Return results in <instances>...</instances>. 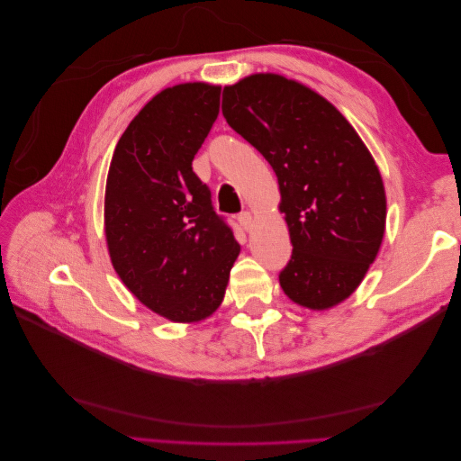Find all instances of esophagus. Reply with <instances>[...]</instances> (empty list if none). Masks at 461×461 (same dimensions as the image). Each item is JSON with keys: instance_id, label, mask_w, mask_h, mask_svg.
I'll list each match as a JSON object with an SVG mask.
<instances>
[{"instance_id": "obj_1", "label": "esophagus", "mask_w": 461, "mask_h": 461, "mask_svg": "<svg viewBox=\"0 0 461 461\" xmlns=\"http://www.w3.org/2000/svg\"><path fill=\"white\" fill-rule=\"evenodd\" d=\"M239 221H240V227L248 232V230H252V227H254V215L249 213V212H242L240 215H239Z\"/></svg>"}]
</instances>
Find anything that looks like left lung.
I'll use <instances>...</instances> for the list:
<instances>
[{
    "instance_id": "left-lung-1",
    "label": "left lung",
    "mask_w": 461,
    "mask_h": 461,
    "mask_svg": "<svg viewBox=\"0 0 461 461\" xmlns=\"http://www.w3.org/2000/svg\"><path fill=\"white\" fill-rule=\"evenodd\" d=\"M222 115L276 175L292 242L278 275L285 294L334 308L364 281L384 236L386 194L367 146L323 95L275 73L222 88Z\"/></svg>"
}]
</instances>
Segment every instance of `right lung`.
<instances>
[{"label": "right lung", "instance_id": "add662e5", "mask_svg": "<svg viewBox=\"0 0 461 461\" xmlns=\"http://www.w3.org/2000/svg\"><path fill=\"white\" fill-rule=\"evenodd\" d=\"M221 86L161 90L119 138L105 185V240L119 278L146 308L198 323L225 298L240 254L212 192L192 171L219 115Z\"/></svg>", "mask_w": 461, "mask_h": 461}]
</instances>
